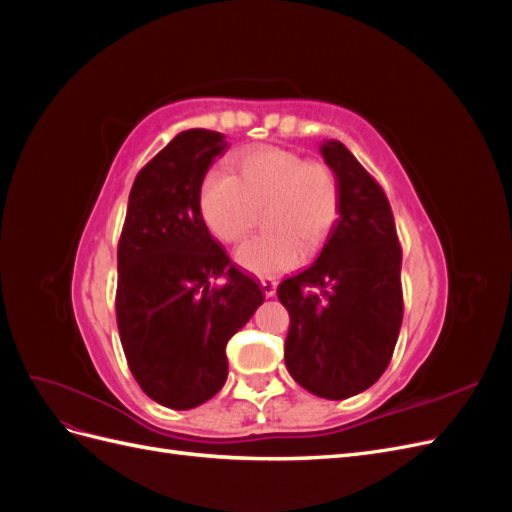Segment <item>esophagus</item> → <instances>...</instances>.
I'll use <instances>...</instances> for the list:
<instances>
[{
  "label": "esophagus",
  "mask_w": 512,
  "mask_h": 512,
  "mask_svg": "<svg viewBox=\"0 0 512 512\" xmlns=\"http://www.w3.org/2000/svg\"><path fill=\"white\" fill-rule=\"evenodd\" d=\"M260 288H262V294H265L267 299H271V297H275L277 282L273 280V277H262V280H260Z\"/></svg>",
  "instance_id": "34e87169"
}]
</instances>
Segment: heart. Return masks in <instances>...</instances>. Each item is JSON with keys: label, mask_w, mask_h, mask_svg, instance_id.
I'll use <instances>...</instances> for the list:
<instances>
[{"label": "heart", "mask_w": 512, "mask_h": 512, "mask_svg": "<svg viewBox=\"0 0 512 512\" xmlns=\"http://www.w3.org/2000/svg\"><path fill=\"white\" fill-rule=\"evenodd\" d=\"M200 213L211 235L237 243L265 213L267 235L245 241L235 260L256 277L297 269L305 252L327 241L339 218L335 170L288 149H247L232 162V175L211 170L200 185Z\"/></svg>", "instance_id": "b5f03b06"}]
</instances>
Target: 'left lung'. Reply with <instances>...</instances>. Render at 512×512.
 <instances>
[{
  "label": "left lung",
  "mask_w": 512,
  "mask_h": 512,
  "mask_svg": "<svg viewBox=\"0 0 512 512\" xmlns=\"http://www.w3.org/2000/svg\"><path fill=\"white\" fill-rule=\"evenodd\" d=\"M320 153L339 181V218L312 267L277 297L290 314L284 359L305 391L346 399L389 367L404 318L401 250L389 200L339 141Z\"/></svg>",
  "instance_id": "8db88e82"
}]
</instances>
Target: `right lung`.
Instances as JSON below:
<instances>
[{
	"label": "right lung",
	"instance_id": "obj_1",
	"mask_svg": "<svg viewBox=\"0 0 512 512\" xmlns=\"http://www.w3.org/2000/svg\"><path fill=\"white\" fill-rule=\"evenodd\" d=\"M226 149L220 132H179L136 175L119 239L121 346L141 389L173 410L196 408L222 389L228 339L265 301L200 213V185Z\"/></svg>",
	"mask_w": 512,
	"mask_h": 512
}]
</instances>
